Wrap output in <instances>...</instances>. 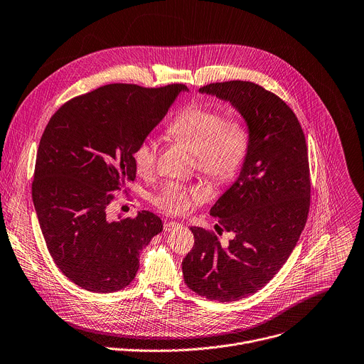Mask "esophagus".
<instances>
[{"label":"esophagus","instance_id":"1","mask_svg":"<svg viewBox=\"0 0 364 364\" xmlns=\"http://www.w3.org/2000/svg\"><path fill=\"white\" fill-rule=\"evenodd\" d=\"M178 226H181V225H179L178 222H172V220H171V222H165V223H164V229H165L166 232H171V230L176 229Z\"/></svg>","mask_w":364,"mask_h":364}]
</instances>
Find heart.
<instances>
[{"label":"heart","mask_w":364,"mask_h":364,"mask_svg":"<svg viewBox=\"0 0 364 364\" xmlns=\"http://www.w3.org/2000/svg\"><path fill=\"white\" fill-rule=\"evenodd\" d=\"M171 138L181 141L195 154L196 168L215 183H226L240 169L250 146L247 124L239 118H225L219 109L205 105H191L179 112L168 125ZM158 141L142 139L134 149V164L141 175L155 169ZM198 189H186L172 183L155 199L156 205L171 213H182L191 206V199H199Z\"/></svg>","instance_id":"b5f03b06"}]
</instances>
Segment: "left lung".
<instances>
[{
	"label": "left lung",
	"mask_w": 364,
	"mask_h": 364,
	"mask_svg": "<svg viewBox=\"0 0 364 364\" xmlns=\"http://www.w3.org/2000/svg\"><path fill=\"white\" fill-rule=\"evenodd\" d=\"M200 94L229 102L247 124L250 146L236 181L210 208L228 245L198 226L182 262L185 283L199 296L233 301L256 293L280 270L306 225L310 206L304 134L293 111L247 81L216 82Z\"/></svg>",
	"instance_id": "8db88e82"
}]
</instances>
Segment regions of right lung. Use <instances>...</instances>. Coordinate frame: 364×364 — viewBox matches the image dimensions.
I'll use <instances>...</instances> for the list:
<instances>
[{
    "label": "right lung",
    "instance_id": "add662e5",
    "mask_svg": "<svg viewBox=\"0 0 364 364\" xmlns=\"http://www.w3.org/2000/svg\"><path fill=\"white\" fill-rule=\"evenodd\" d=\"M181 92H188L182 84H109L68 101L50 119L37 152L33 202L55 264L80 287L111 293L128 286L141 250L162 232L152 212L109 220L107 206L112 191L135 179L134 149Z\"/></svg>",
    "mask_w": 364,
    "mask_h": 364
}]
</instances>
